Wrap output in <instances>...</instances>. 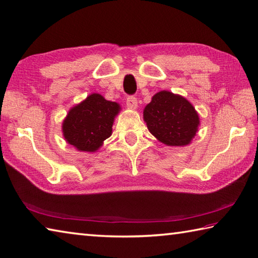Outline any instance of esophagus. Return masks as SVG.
<instances>
[{
	"label": "esophagus",
	"instance_id": "1",
	"mask_svg": "<svg viewBox=\"0 0 258 258\" xmlns=\"http://www.w3.org/2000/svg\"><path fill=\"white\" fill-rule=\"evenodd\" d=\"M126 105H127L130 108L135 109L138 107V98L134 96H128L126 98Z\"/></svg>",
	"mask_w": 258,
	"mask_h": 258
}]
</instances>
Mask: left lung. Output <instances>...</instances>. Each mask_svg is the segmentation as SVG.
Instances as JSON below:
<instances>
[{
  "label": "left lung",
  "instance_id": "1",
  "mask_svg": "<svg viewBox=\"0 0 258 258\" xmlns=\"http://www.w3.org/2000/svg\"><path fill=\"white\" fill-rule=\"evenodd\" d=\"M143 117L151 134L172 147L188 144L200 124L199 115L190 102L169 91L156 93L144 108Z\"/></svg>",
  "mask_w": 258,
  "mask_h": 258
}]
</instances>
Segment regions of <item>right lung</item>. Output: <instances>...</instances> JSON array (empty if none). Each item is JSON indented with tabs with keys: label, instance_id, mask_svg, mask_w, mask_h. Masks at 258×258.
<instances>
[{
	"label": "right lung",
	"instance_id": "right-lung-1",
	"mask_svg": "<svg viewBox=\"0 0 258 258\" xmlns=\"http://www.w3.org/2000/svg\"><path fill=\"white\" fill-rule=\"evenodd\" d=\"M119 105L92 93L69 111L63 123L67 141L80 151L93 152L111 135V126Z\"/></svg>",
	"mask_w": 258,
	"mask_h": 258
}]
</instances>
